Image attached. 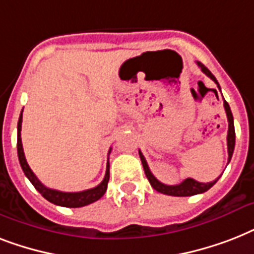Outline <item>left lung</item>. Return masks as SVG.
<instances>
[{
  "label": "left lung",
  "instance_id": "1",
  "mask_svg": "<svg viewBox=\"0 0 254 254\" xmlns=\"http://www.w3.org/2000/svg\"><path fill=\"white\" fill-rule=\"evenodd\" d=\"M196 64L200 67V69L203 72L207 75L208 77H211L215 83L217 84V88L220 89V85L217 83L216 77L213 76L211 71H209L204 64H201L200 62H196ZM224 109H225V113H227V119H228V135H227V145H228V163L232 158V154H233V150H235V138H236V134H235V125H233V116H232V112H231V108H229L228 103L224 100ZM139 153V158H141V162H142V166L143 170H145V174H146V178L149 179L150 182L151 187L154 190H157L158 192L161 193H165V195H171V196H192V195H196V193H201V192H205L207 190H209L212 187L215 183L217 182V179H215L213 182H209V183H200V182L195 181L192 178H187L185 181L179 183V185H175V186H167V185H163L161 182L157 179V178L151 174L150 169L147 166V162L145 157L142 155V153L138 150Z\"/></svg>",
  "mask_w": 254,
  "mask_h": 254
}]
</instances>
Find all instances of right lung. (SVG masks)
<instances>
[{
	"label": "right lung",
	"mask_w": 254,
	"mask_h": 254,
	"mask_svg": "<svg viewBox=\"0 0 254 254\" xmlns=\"http://www.w3.org/2000/svg\"><path fill=\"white\" fill-rule=\"evenodd\" d=\"M23 111V109H22ZM21 127H22V112L18 120L17 127V151H18V159L21 163V167L23 170V173L27 177L33 186L37 189V191L41 192V195L49 201L54 203L57 205H62V207H68V208H77V207H84V205L91 204L93 201L99 200L100 197L103 196L105 191H107L108 182H109V162L107 163V173L104 177L103 182L99 186H96L93 189L85 190V191H80V192H63V191H58V190H53L46 187L45 185H42L39 179L35 177V174L33 173V170L30 169L27 165V161L25 158V153H23V147H22V139H21ZM111 153V149H109Z\"/></svg>",
	"instance_id": "obj_1"
}]
</instances>
